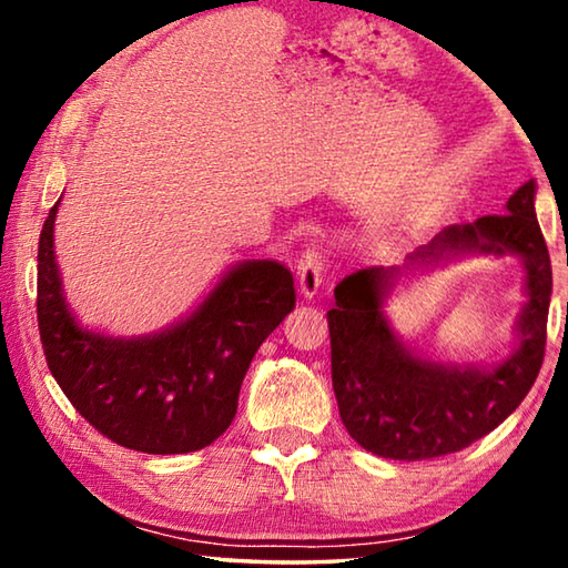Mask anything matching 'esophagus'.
Wrapping results in <instances>:
<instances>
[{
	"label": "esophagus",
	"mask_w": 568,
	"mask_h": 568,
	"mask_svg": "<svg viewBox=\"0 0 568 568\" xmlns=\"http://www.w3.org/2000/svg\"><path fill=\"white\" fill-rule=\"evenodd\" d=\"M323 255L318 250H305L297 261V285L305 297L318 295V287L323 283Z\"/></svg>",
	"instance_id": "1"
}]
</instances>
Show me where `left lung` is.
I'll return each instance as SVG.
<instances>
[{"mask_svg": "<svg viewBox=\"0 0 568 568\" xmlns=\"http://www.w3.org/2000/svg\"><path fill=\"white\" fill-rule=\"evenodd\" d=\"M536 182L528 180L504 215L448 225L408 255L406 265H368L335 285L328 311L331 373L343 426L371 454L426 460L466 448L504 423L531 390L546 351L551 257L536 220ZM518 254L529 301L517 322V348L488 366L420 359L389 331L382 303L400 276L448 254Z\"/></svg>", "mask_w": 568, "mask_h": 568, "instance_id": "1", "label": "left lung"}]
</instances>
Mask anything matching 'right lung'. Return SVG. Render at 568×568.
<instances>
[{
	"label": "right lung",
	"instance_id": "right-lung-1",
	"mask_svg": "<svg viewBox=\"0 0 568 568\" xmlns=\"http://www.w3.org/2000/svg\"><path fill=\"white\" fill-rule=\"evenodd\" d=\"M60 200L37 250V323L54 381L90 426L124 448L168 456L210 446L235 418L253 355L295 307L291 271L243 261L185 321L114 338L82 328L64 301L54 261Z\"/></svg>",
	"mask_w": 568,
	"mask_h": 568
}]
</instances>
